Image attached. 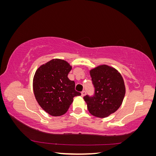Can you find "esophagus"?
Segmentation results:
<instances>
[{"instance_id": "esophagus-1", "label": "esophagus", "mask_w": 156, "mask_h": 156, "mask_svg": "<svg viewBox=\"0 0 156 156\" xmlns=\"http://www.w3.org/2000/svg\"><path fill=\"white\" fill-rule=\"evenodd\" d=\"M87 94V92H86V91L85 90H83V91H82L81 92V96H84Z\"/></svg>"}]
</instances>
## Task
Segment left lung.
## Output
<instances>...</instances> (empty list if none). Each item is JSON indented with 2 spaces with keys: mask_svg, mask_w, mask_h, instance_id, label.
I'll use <instances>...</instances> for the list:
<instances>
[{
  "mask_svg": "<svg viewBox=\"0 0 156 156\" xmlns=\"http://www.w3.org/2000/svg\"><path fill=\"white\" fill-rule=\"evenodd\" d=\"M94 94L83 98L88 110L94 116L105 118L116 112L122 105L126 93L124 79L118 71L101 65L90 71Z\"/></svg>",
  "mask_w": 156,
  "mask_h": 156,
  "instance_id": "left-lung-1",
  "label": "left lung"
}]
</instances>
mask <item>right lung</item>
<instances>
[{"mask_svg": "<svg viewBox=\"0 0 156 156\" xmlns=\"http://www.w3.org/2000/svg\"><path fill=\"white\" fill-rule=\"evenodd\" d=\"M72 66L66 61L53 59L36 70L33 79V90L36 101L51 116L65 114L73 101L81 95L75 90V82L68 75Z\"/></svg>", "mask_w": 156, "mask_h": 156, "instance_id": "obj_1", "label": "right lung"}]
</instances>
